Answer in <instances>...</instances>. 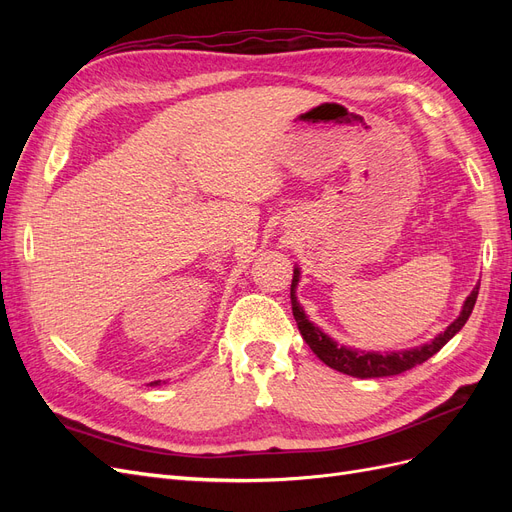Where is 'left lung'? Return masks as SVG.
<instances>
[{
	"mask_svg": "<svg viewBox=\"0 0 512 512\" xmlns=\"http://www.w3.org/2000/svg\"><path fill=\"white\" fill-rule=\"evenodd\" d=\"M299 282V269H294L292 275V284H290V303H292V316L299 324V331L303 335V339L307 342V346L314 350V354L318 359L329 365L342 374L354 376V378H384V376H397L404 374V371L425 363L427 359H431L448 339H453L455 333L461 331L463 324L468 322L476 297H478V288L480 284L470 292V297L463 303V309L459 318L448 327L444 333H440L431 344H425L421 348L414 350H406V352H391V354H380V352H361V350H350L346 346H337L331 337L324 335L318 327H314L312 322L307 320V316L303 314V307L297 303V297H294V288H297Z\"/></svg>",
	"mask_w": 512,
	"mask_h": 512,
	"instance_id": "8db88e82",
	"label": "left lung"
}]
</instances>
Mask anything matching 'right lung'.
Masks as SVG:
<instances>
[{
    "instance_id": "obj_1",
    "label": "right lung",
    "mask_w": 512,
    "mask_h": 512,
    "mask_svg": "<svg viewBox=\"0 0 512 512\" xmlns=\"http://www.w3.org/2000/svg\"><path fill=\"white\" fill-rule=\"evenodd\" d=\"M151 384H158V382H151Z\"/></svg>"
}]
</instances>
